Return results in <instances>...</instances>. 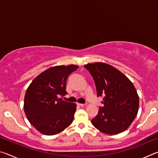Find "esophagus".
Instances as JSON below:
<instances>
[{
    "label": "esophagus",
    "mask_w": 158,
    "mask_h": 158,
    "mask_svg": "<svg viewBox=\"0 0 158 158\" xmlns=\"http://www.w3.org/2000/svg\"><path fill=\"white\" fill-rule=\"evenodd\" d=\"M77 105H79L80 106H84L85 105V104H81V103H77Z\"/></svg>",
    "instance_id": "1"
}]
</instances>
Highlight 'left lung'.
<instances>
[{
	"label": "left lung",
	"mask_w": 158,
	"mask_h": 158,
	"mask_svg": "<svg viewBox=\"0 0 158 158\" xmlns=\"http://www.w3.org/2000/svg\"><path fill=\"white\" fill-rule=\"evenodd\" d=\"M94 80L98 97H102V106L91 120L98 130L117 135L129 127L137 116L139 96L132 83L113 66L104 63L84 65Z\"/></svg>",
	"instance_id": "left-lung-1"
}]
</instances>
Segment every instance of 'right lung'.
Wrapping results in <instances>:
<instances>
[{
  "instance_id": "1",
  "label": "right lung",
  "mask_w": 158,
  "mask_h": 158,
  "mask_svg": "<svg viewBox=\"0 0 158 158\" xmlns=\"http://www.w3.org/2000/svg\"><path fill=\"white\" fill-rule=\"evenodd\" d=\"M78 68L69 65L47 69L34 79L26 90L23 105L26 116L43 135H56L73 123L77 106L60 96L67 94V79Z\"/></svg>"
}]
</instances>
